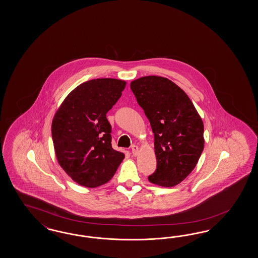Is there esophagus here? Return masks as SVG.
Segmentation results:
<instances>
[{"label":"esophagus","instance_id":"1","mask_svg":"<svg viewBox=\"0 0 258 258\" xmlns=\"http://www.w3.org/2000/svg\"><path fill=\"white\" fill-rule=\"evenodd\" d=\"M132 151H133V156H137V154L139 152V148L137 146L133 145V146H132Z\"/></svg>","mask_w":258,"mask_h":258}]
</instances>
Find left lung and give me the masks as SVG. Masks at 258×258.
Here are the masks:
<instances>
[{
	"label": "left lung",
	"mask_w": 258,
	"mask_h": 258,
	"mask_svg": "<svg viewBox=\"0 0 258 258\" xmlns=\"http://www.w3.org/2000/svg\"><path fill=\"white\" fill-rule=\"evenodd\" d=\"M131 89L154 133L157 169L149 180L173 187L193 171L204 148L203 122L187 94L168 78L148 76Z\"/></svg>",
	"instance_id": "8db88e82"
}]
</instances>
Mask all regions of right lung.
I'll list each match as a JSON object with an SVG mask.
<instances>
[{
    "label": "right lung",
    "instance_id": "1",
    "mask_svg": "<svg viewBox=\"0 0 258 258\" xmlns=\"http://www.w3.org/2000/svg\"><path fill=\"white\" fill-rule=\"evenodd\" d=\"M126 82L115 78L86 81L63 100L52 121L57 163L79 185L94 188L108 182L125 154L111 147L107 112Z\"/></svg>",
    "mask_w": 258,
    "mask_h": 258
}]
</instances>
